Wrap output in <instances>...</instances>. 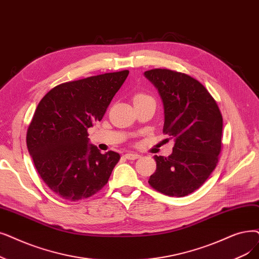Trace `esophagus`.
Masks as SVG:
<instances>
[{
  "mask_svg": "<svg viewBox=\"0 0 259 259\" xmlns=\"http://www.w3.org/2000/svg\"><path fill=\"white\" fill-rule=\"evenodd\" d=\"M141 155L138 154V153H133V152H129V153H126L125 154V157L127 160H137L139 159Z\"/></svg>",
  "mask_w": 259,
  "mask_h": 259,
  "instance_id": "obj_1",
  "label": "esophagus"
}]
</instances>
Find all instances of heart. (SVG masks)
I'll return each mask as SVG.
<instances>
[{"label":"heart","mask_w":259,"mask_h":259,"mask_svg":"<svg viewBox=\"0 0 259 259\" xmlns=\"http://www.w3.org/2000/svg\"><path fill=\"white\" fill-rule=\"evenodd\" d=\"M143 98H151V97H149L148 95H146V94H143V93H140V94L136 95V97H134V99H143Z\"/></svg>","instance_id":"b5f03b06"}]
</instances>
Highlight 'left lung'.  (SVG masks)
<instances>
[{"label":"left lung","instance_id":"obj_1","mask_svg":"<svg viewBox=\"0 0 259 259\" xmlns=\"http://www.w3.org/2000/svg\"><path fill=\"white\" fill-rule=\"evenodd\" d=\"M144 75L162 98L163 133L175 140L169 156L154 155L156 169L148 183L167 196H187L203 184L217 166L221 112L205 87L189 75L167 69H153Z\"/></svg>","mask_w":259,"mask_h":259}]
</instances>
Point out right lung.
Segmentation results:
<instances>
[{
	"label": "right lung",
	"instance_id": "obj_1",
	"mask_svg": "<svg viewBox=\"0 0 259 259\" xmlns=\"http://www.w3.org/2000/svg\"><path fill=\"white\" fill-rule=\"evenodd\" d=\"M128 70L106 73L53 88L39 103L26 144L33 164L52 192L77 201L107 183L120 156L103 154L89 143L88 129L102 120Z\"/></svg>",
	"mask_w": 259,
	"mask_h": 259
}]
</instances>
